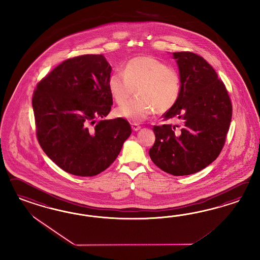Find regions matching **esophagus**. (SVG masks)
Returning <instances> with one entry per match:
<instances>
[{
    "instance_id": "esophagus-1",
    "label": "esophagus",
    "mask_w": 260,
    "mask_h": 260,
    "mask_svg": "<svg viewBox=\"0 0 260 260\" xmlns=\"http://www.w3.org/2000/svg\"><path fill=\"white\" fill-rule=\"evenodd\" d=\"M132 128H133V131H134V132H137V131H139L141 128V126H139V125H137L135 123H133L132 124Z\"/></svg>"
}]
</instances>
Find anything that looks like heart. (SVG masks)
<instances>
[{
	"mask_svg": "<svg viewBox=\"0 0 260 260\" xmlns=\"http://www.w3.org/2000/svg\"><path fill=\"white\" fill-rule=\"evenodd\" d=\"M111 97L123 105L136 92L139 96L116 110V115L141 123L155 110L164 113L176 105L181 80L173 68L151 56H139L126 62L124 71L112 72L108 80Z\"/></svg>",
	"mask_w": 260,
	"mask_h": 260,
	"instance_id": "1",
	"label": "heart"
}]
</instances>
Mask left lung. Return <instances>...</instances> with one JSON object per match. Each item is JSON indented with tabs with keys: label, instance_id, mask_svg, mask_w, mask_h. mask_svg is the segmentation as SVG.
<instances>
[{
	"label": "left lung",
	"instance_id": "left-lung-1",
	"mask_svg": "<svg viewBox=\"0 0 260 260\" xmlns=\"http://www.w3.org/2000/svg\"><path fill=\"white\" fill-rule=\"evenodd\" d=\"M181 92L164 119L180 125L153 126L150 156L159 169L175 176L197 173L210 165L224 147L232 119V103L224 83L203 57L173 52Z\"/></svg>",
	"mask_w": 260,
	"mask_h": 260
}]
</instances>
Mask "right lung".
Returning a JSON list of instances; mask_svg holds the SVG:
<instances>
[{"label": "right lung", "instance_id": "1", "mask_svg": "<svg viewBox=\"0 0 260 260\" xmlns=\"http://www.w3.org/2000/svg\"><path fill=\"white\" fill-rule=\"evenodd\" d=\"M110 72V63L101 54L77 56L57 66L33 92L40 146L67 173L78 176L102 173L132 134L125 119H102L112 105Z\"/></svg>", "mask_w": 260, "mask_h": 260}]
</instances>
